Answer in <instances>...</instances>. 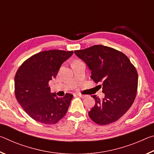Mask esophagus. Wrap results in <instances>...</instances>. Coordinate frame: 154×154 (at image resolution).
<instances>
[{"label": "esophagus", "mask_w": 154, "mask_h": 154, "mask_svg": "<svg viewBox=\"0 0 154 154\" xmlns=\"http://www.w3.org/2000/svg\"><path fill=\"white\" fill-rule=\"evenodd\" d=\"M77 96H79V97H81V98H85V97H86V95H83V94H77Z\"/></svg>", "instance_id": "1"}]
</instances>
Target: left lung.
I'll return each instance as SVG.
<instances>
[{
    "label": "left lung",
    "mask_w": 154,
    "mask_h": 154,
    "mask_svg": "<svg viewBox=\"0 0 154 154\" xmlns=\"http://www.w3.org/2000/svg\"><path fill=\"white\" fill-rule=\"evenodd\" d=\"M75 54L91 70V78L102 83L105 97L92 96L95 105L88 112L91 119L99 125L113 123L122 118L133 104L138 88V73L129 58L112 48L95 45Z\"/></svg>",
    "instance_id": "8db88e82"
}]
</instances>
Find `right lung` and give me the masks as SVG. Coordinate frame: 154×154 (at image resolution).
I'll return each instance as SVG.
<instances>
[{
  "instance_id": "add662e5",
  "label": "right lung",
  "mask_w": 154,
  "mask_h": 154,
  "mask_svg": "<svg viewBox=\"0 0 154 154\" xmlns=\"http://www.w3.org/2000/svg\"><path fill=\"white\" fill-rule=\"evenodd\" d=\"M73 51L53 49L38 52L25 60L15 76V95L31 118L45 124H55L64 118L73 96L58 98L50 92L49 82Z\"/></svg>"
}]
</instances>
